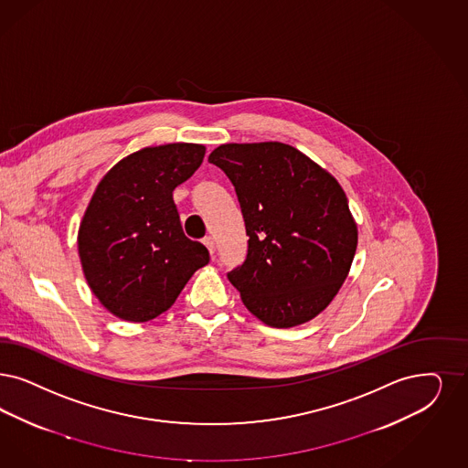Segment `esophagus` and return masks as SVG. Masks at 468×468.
I'll list each match as a JSON object with an SVG mask.
<instances>
[{"label":"esophagus","mask_w":468,"mask_h":468,"mask_svg":"<svg viewBox=\"0 0 468 468\" xmlns=\"http://www.w3.org/2000/svg\"><path fill=\"white\" fill-rule=\"evenodd\" d=\"M203 242H205V246L208 248L209 253L213 255V253H215V239H213L211 236H208V238H205V239H203Z\"/></svg>","instance_id":"1"}]
</instances>
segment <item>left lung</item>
Returning <instances> with one entry per match:
<instances>
[{
    "instance_id": "obj_1",
    "label": "left lung",
    "mask_w": 468,
    "mask_h": 468,
    "mask_svg": "<svg viewBox=\"0 0 468 468\" xmlns=\"http://www.w3.org/2000/svg\"><path fill=\"white\" fill-rule=\"evenodd\" d=\"M232 182L248 253L227 277L242 303L272 328L324 311L357 248L346 192L311 157L281 142L224 144L208 157Z\"/></svg>"
}]
</instances>
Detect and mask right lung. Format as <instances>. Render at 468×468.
Here are the masks:
<instances>
[{
	"instance_id": "add662e5",
	"label": "right lung",
	"mask_w": 468,
	"mask_h": 468,
	"mask_svg": "<svg viewBox=\"0 0 468 468\" xmlns=\"http://www.w3.org/2000/svg\"><path fill=\"white\" fill-rule=\"evenodd\" d=\"M205 145L145 147L116 163L91 196L78 232L88 286L116 317L145 323L168 311L208 250L189 239L176 186L201 166Z\"/></svg>"
}]
</instances>
